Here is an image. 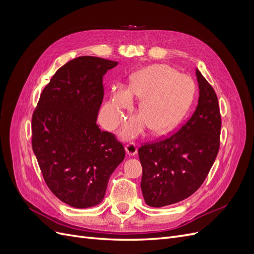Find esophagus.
Returning <instances> with one entry per match:
<instances>
[{
	"instance_id": "obj_1",
	"label": "esophagus",
	"mask_w": 254,
	"mask_h": 254,
	"mask_svg": "<svg viewBox=\"0 0 254 254\" xmlns=\"http://www.w3.org/2000/svg\"><path fill=\"white\" fill-rule=\"evenodd\" d=\"M126 152L128 153L129 156H134L135 153L137 152L136 143L133 142V141H130V142L126 145Z\"/></svg>"
}]
</instances>
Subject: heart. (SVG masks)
<instances>
[{"label": "heart", "instance_id": "1", "mask_svg": "<svg viewBox=\"0 0 254 254\" xmlns=\"http://www.w3.org/2000/svg\"><path fill=\"white\" fill-rule=\"evenodd\" d=\"M194 82L190 76L165 64L151 65L133 74L129 84L115 92L108 104L111 125L123 120V110L132 107V98L141 99L140 115L125 129L126 135H135L148 126L153 133H162L178 123L193 102Z\"/></svg>", "mask_w": 254, "mask_h": 254}]
</instances>
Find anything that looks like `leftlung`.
I'll return each instance as SVG.
<instances>
[{"label": "left lung", "instance_id": "8db88e82", "mask_svg": "<svg viewBox=\"0 0 254 254\" xmlns=\"http://www.w3.org/2000/svg\"><path fill=\"white\" fill-rule=\"evenodd\" d=\"M199 99L187 123L168 136L139 148L145 202L160 207L177 203L200 188L217 157L221 117L217 95L196 70Z\"/></svg>", "mask_w": 254, "mask_h": 254}]
</instances>
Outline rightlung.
<instances>
[{"mask_svg": "<svg viewBox=\"0 0 254 254\" xmlns=\"http://www.w3.org/2000/svg\"><path fill=\"white\" fill-rule=\"evenodd\" d=\"M117 61L81 56L58 68L32 118V146L43 179L64 203L83 209L103 200L111 174L125 158L115 134L96 124L103 77Z\"/></svg>", "mask_w": 254, "mask_h": 254, "instance_id": "right-lung-1", "label": "right lung"}]
</instances>
